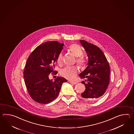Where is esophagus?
I'll use <instances>...</instances> for the list:
<instances>
[{
	"label": "esophagus",
	"instance_id": "1",
	"mask_svg": "<svg viewBox=\"0 0 134 134\" xmlns=\"http://www.w3.org/2000/svg\"><path fill=\"white\" fill-rule=\"evenodd\" d=\"M69 82L71 83V84H77V82H75V81H69Z\"/></svg>",
	"mask_w": 134,
	"mask_h": 134
}]
</instances>
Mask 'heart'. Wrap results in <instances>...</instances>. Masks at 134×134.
<instances>
[{
	"label": "heart",
	"instance_id": "1",
	"mask_svg": "<svg viewBox=\"0 0 134 134\" xmlns=\"http://www.w3.org/2000/svg\"><path fill=\"white\" fill-rule=\"evenodd\" d=\"M69 50L71 53L77 57V62L80 66H84L86 60L82 56V49L77 44H72L69 47ZM57 63L59 65L63 63V54L61 53L58 54L57 58ZM78 73V68L76 66H66L61 69L60 74L63 77L69 80H73L75 79Z\"/></svg>",
	"mask_w": 134,
	"mask_h": 134
}]
</instances>
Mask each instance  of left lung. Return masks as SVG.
<instances>
[{
	"instance_id": "left-lung-1",
	"label": "left lung",
	"mask_w": 134,
	"mask_h": 134,
	"mask_svg": "<svg viewBox=\"0 0 134 134\" xmlns=\"http://www.w3.org/2000/svg\"><path fill=\"white\" fill-rule=\"evenodd\" d=\"M80 41L88 57L87 67L79 75L81 79H87V82H81L86 88L81 96L87 100L98 99L105 93L109 84L110 69L108 62L97 46L85 40Z\"/></svg>"
}]
</instances>
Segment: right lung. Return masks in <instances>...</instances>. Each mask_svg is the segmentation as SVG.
<instances>
[{
	"label": "right lung",
	"instance_id": "right-lung-1",
	"mask_svg": "<svg viewBox=\"0 0 134 134\" xmlns=\"http://www.w3.org/2000/svg\"><path fill=\"white\" fill-rule=\"evenodd\" d=\"M64 44L57 41L43 43L34 49L29 57L23 72L27 89L31 98L37 103L47 104L55 100L63 82L67 80L57 77L54 81L49 79L54 72V64Z\"/></svg>",
	"mask_w": 134,
	"mask_h": 134
}]
</instances>
